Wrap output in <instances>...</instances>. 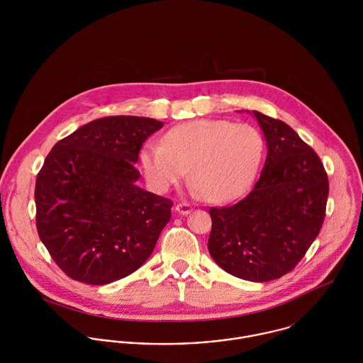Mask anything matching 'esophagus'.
Here are the masks:
<instances>
[{
  "label": "esophagus",
  "instance_id": "esophagus-1",
  "mask_svg": "<svg viewBox=\"0 0 363 363\" xmlns=\"http://www.w3.org/2000/svg\"><path fill=\"white\" fill-rule=\"evenodd\" d=\"M176 211L182 215H187V213L191 212V206L189 203H180V204L176 206Z\"/></svg>",
  "mask_w": 363,
  "mask_h": 363
}]
</instances>
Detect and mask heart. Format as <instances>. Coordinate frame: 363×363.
Instances as JSON below:
<instances>
[{
	"instance_id": "b5f03b06",
	"label": "heart",
	"mask_w": 363,
	"mask_h": 363,
	"mask_svg": "<svg viewBox=\"0 0 363 363\" xmlns=\"http://www.w3.org/2000/svg\"><path fill=\"white\" fill-rule=\"evenodd\" d=\"M264 151L259 131L229 120H193L170 128L162 143H148L141 162L151 183L164 190L190 179L213 203L239 197L253 182Z\"/></svg>"
}]
</instances>
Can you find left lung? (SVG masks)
Wrapping results in <instances>:
<instances>
[{
	"instance_id": "8db88e82",
	"label": "left lung",
	"mask_w": 363,
	"mask_h": 363,
	"mask_svg": "<svg viewBox=\"0 0 363 363\" xmlns=\"http://www.w3.org/2000/svg\"><path fill=\"white\" fill-rule=\"evenodd\" d=\"M253 114L267 141V159L243 200L209 208L208 250L226 272L267 282L291 272L320 233L328 176L318 155L286 123Z\"/></svg>"
}]
</instances>
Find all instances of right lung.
<instances>
[{
    "label": "right lung",
    "mask_w": 363,
    "mask_h": 363,
    "mask_svg": "<svg viewBox=\"0 0 363 363\" xmlns=\"http://www.w3.org/2000/svg\"><path fill=\"white\" fill-rule=\"evenodd\" d=\"M162 127L147 117H102L49 152L36 179V228L69 278L106 285L133 274L154 252L173 201L135 186V163Z\"/></svg>",
    "instance_id": "add662e5"
}]
</instances>
